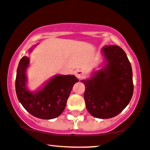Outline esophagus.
Returning <instances> with one entry per match:
<instances>
[{
	"label": "esophagus",
	"instance_id": "obj_1",
	"mask_svg": "<svg viewBox=\"0 0 150 150\" xmlns=\"http://www.w3.org/2000/svg\"><path fill=\"white\" fill-rule=\"evenodd\" d=\"M75 76L78 78V79H82L84 76V72H83V70H77L75 72Z\"/></svg>",
	"mask_w": 150,
	"mask_h": 150
}]
</instances>
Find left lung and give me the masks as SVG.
<instances>
[{
    "mask_svg": "<svg viewBox=\"0 0 150 150\" xmlns=\"http://www.w3.org/2000/svg\"><path fill=\"white\" fill-rule=\"evenodd\" d=\"M106 64L85 85L84 99L88 111L98 119H110L127 107L134 92L132 70L125 52L116 45L102 49Z\"/></svg>",
    "mask_w": 150,
    "mask_h": 150,
    "instance_id": "left-lung-1",
    "label": "left lung"
}]
</instances>
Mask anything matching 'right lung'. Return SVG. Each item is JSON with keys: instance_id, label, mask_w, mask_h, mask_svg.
<instances>
[{"instance_id": "right-lung-1", "label": "right lung", "mask_w": 150, "mask_h": 150, "mask_svg": "<svg viewBox=\"0 0 150 150\" xmlns=\"http://www.w3.org/2000/svg\"><path fill=\"white\" fill-rule=\"evenodd\" d=\"M32 48L29 50L31 52ZM29 64L28 57L21 58L17 68L16 92L23 108L35 117L52 119L64 111L72 88L79 80L74 75H57L40 91L30 92L26 88V70Z\"/></svg>"}]
</instances>
